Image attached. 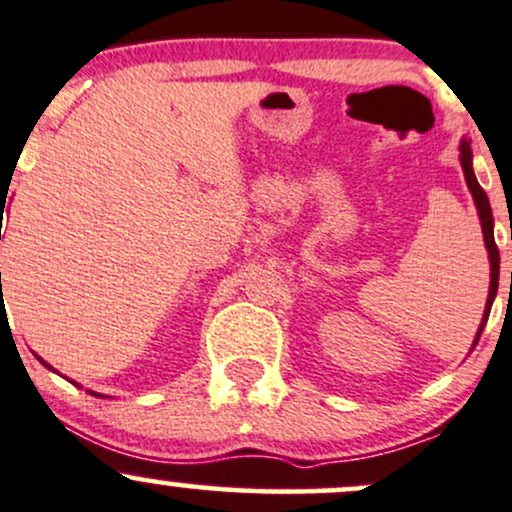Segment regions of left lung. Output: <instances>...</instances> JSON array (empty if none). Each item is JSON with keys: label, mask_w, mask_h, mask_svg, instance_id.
Segmentation results:
<instances>
[{"label": "left lung", "mask_w": 512, "mask_h": 512, "mask_svg": "<svg viewBox=\"0 0 512 512\" xmlns=\"http://www.w3.org/2000/svg\"><path fill=\"white\" fill-rule=\"evenodd\" d=\"M459 161H461V170H464L466 178V188H469L471 197H474V205L478 212V219H481V232H483V241H486V251H488V263H491V285H488V300L486 307H483V317L481 324L476 329V339L471 344V349L478 344V337H481L483 327H486L488 315H491V305L496 300L498 293V273H500V256H498V246L496 239H493V212H491V202H488V195L483 192L481 185H478L476 173H474V153H471V141L461 139L459 144Z\"/></svg>", "instance_id": "obj_1"}]
</instances>
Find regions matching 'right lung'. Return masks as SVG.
I'll return each instance as SVG.
<instances>
[{
  "mask_svg": "<svg viewBox=\"0 0 512 512\" xmlns=\"http://www.w3.org/2000/svg\"><path fill=\"white\" fill-rule=\"evenodd\" d=\"M4 202H7V197H4ZM4 202H2V217H4ZM2 298H4V295H2ZM36 359H38V361H41V364H43V366H46V368H51V371H56V368H53L51 364H46V361H43V359H41V356H36ZM73 383H75V381H73ZM75 386H78V383H75ZM90 393H92V395H97V398H107V395H102V393H95V390H90Z\"/></svg>",
  "mask_w": 512,
  "mask_h": 512,
  "instance_id": "obj_1",
  "label": "right lung"
}]
</instances>
